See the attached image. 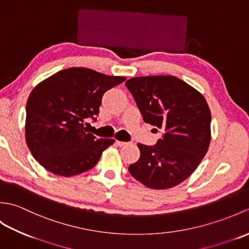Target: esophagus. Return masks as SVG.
<instances>
[{"label":"esophagus","instance_id":"34e87169","mask_svg":"<svg viewBox=\"0 0 249 249\" xmlns=\"http://www.w3.org/2000/svg\"><path fill=\"white\" fill-rule=\"evenodd\" d=\"M115 143H116V145H119V146H124V145L127 144V142H124V141H119V140H116V141H115Z\"/></svg>","mask_w":249,"mask_h":249}]
</instances>
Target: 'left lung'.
<instances>
[{
    "mask_svg": "<svg viewBox=\"0 0 249 249\" xmlns=\"http://www.w3.org/2000/svg\"><path fill=\"white\" fill-rule=\"evenodd\" d=\"M133 94L145 123L163 131L154 146L138 143L140 158L128 167L137 181L153 189L177 186L192 174L209 150L211 111L203 95L174 76L131 78Z\"/></svg>",
    "mask_w": 249,
    "mask_h": 249,
    "instance_id": "8db88e82",
    "label": "left lung"
}]
</instances>
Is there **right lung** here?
Listing matches in <instances>:
<instances>
[{"instance_id":"right-lung-1","label":"right lung","mask_w":249,"mask_h":249,"mask_svg":"<svg viewBox=\"0 0 249 249\" xmlns=\"http://www.w3.org/2000/svg\"><path fill=\"white\" fill-rule=\"evenodd\" d=\"M125 80L71 67L37 84L26 103L24 127L26 144L35 160L62 177L92 169L114 139H96L89 133L86 120L99 113L104 93Z\"/></svg>"}]
</instances>
